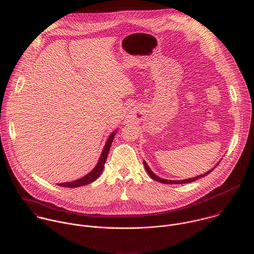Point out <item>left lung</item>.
Wrapping results in <instances>:
<instances>
[{"label": "left lung", "instance_id": "1", "mask_svg": "<svg viewBox=\"0 0 254 254\" xmlns=\"http://www.w3.org/2000/svg\"><path fill=\"white\" fill-rule=\"evenodd\" d=\"M143 164H144V167H145V169H146L147 173L149 174V176L152 178L153 180H155L156 182L162 183V184H167V185H179V184H187V183L194 182V181H196V180H198V179H200V178H203V177L207 176V175H208V174H210V173L213 171V169H214V168H213L212 170H210V171L206 172V173H205V174H203V175L197 176V177H195V178H191V179H188V180H183V181H168V180H164V179H161V178H159L158 176H156V175L153 173L152 171L149 169L148 165H147L145 162H144ZM217 165H218V164H217Z\"/></svg>", "mask_w": 254, "mask_h": 254}]
</instances>
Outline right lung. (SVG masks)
I'll list each match as a JSON object with an SVG mask.
<instances>
[{
	"label": "right lung",
	"instance_id": "1",
	"mask_svg": "<svg viewBox=\"0 0 254 254\" xmlns=\"http://www.w3.org/2000/svg\"><path fill=\"white\" fill-rule=\"evenodd\" d=\"M116 135V131H114L110 137L108 138L105 146H104V149L102 151L101 156H100V159L96 165V167L86 176H84L83 178L79 179V180H76V181H73L71 183H64V184H60L59 186L60 187H63V188H78V187H82V186H85V185H88L92 182H94L96 179H98V177L101 175L102 171L104 169V165H105V162L107 160V157H108V153L110 150V147H111V144L113 142V139H114V136Z\"/></svg>",
	"mask_w": 254,
	"mask_h": 254
}]
</instances>
